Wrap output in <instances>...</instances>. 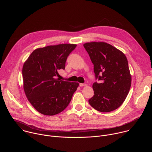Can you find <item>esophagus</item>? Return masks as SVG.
<instances>
[{
    "mask_svg": "<svg viewBox=\"0 0 152 152\" xmlns=\"http://www.w3.org/2000/svg\"><path fill=\"white\" fill-rule=\"evenodd\" d=\"M80 86H81V87H82V86H86V84H85V83H80Z\"/></svg>",
    "mask_w": 152,
    "mask_h": 152,
    "instance_id": "34e87169",
    "label": "esophagus"
}]
</instances>
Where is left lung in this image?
Here are the masks:
<instances>
[{"label":"left lung","mask_w":152,"mask_h":152,"mask_svg":"<svg viewBox=\"0 0 152 152\" xmlns=\"http://www.w3.org/2000/svg\"><path fill=\"white\" fill-rule=\"evenodd\" d=\"M94 64L96 81L93 96L88 101L96 110L107 113L118 108L129 92L132 77L125 55L113 45L103 42L83 44Z\"/></svg>","instance_id":"obj_1"}]
</instances>
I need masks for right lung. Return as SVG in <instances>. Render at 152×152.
<instances>
[{"label": "right lung", "mask_w": 152, "mask_h": 152, "mask_svg": "<svg viewBox=\"0 0 152 152\" xmlns=\"http://www.w3.org/2000/svg\"><path fill=\"white\" fill-rule=\"evenodd\" d=\"M77 47L63 44L34 50L22 68L24 89L32 106L40 113L53 115L71 102L78 83L57 78L68 56Z\"/></svg>", "instance_id": "1"}]
</instances>
